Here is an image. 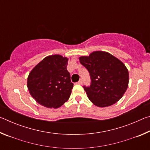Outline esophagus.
<instances>
[{"mask_svg":"<svg viewBox=\"0 0 150 150\" xmlns=\"http://www.w3.org/2000/svg\"><path fill=\"white\" fill-rule=\"evenodd\" d=\"M83 83V80L82 79H81L77 83V84H79V85H82Z\"/></svg>","mask_w":150,"mask_h":150,"instance_id":"34e87169","label":"esophagus"}]
</instances>
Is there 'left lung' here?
<instances>
[{"label":"left lung","mask_w":150,"mask_h":150,"mask_svg":"<svg viewBox=\"0 0 150 150\" xmlns=\"http://www.w3.org/2000/svg\"><path fill=\"white\" fill-rule=\"evenodd\" d=\"M88 70L90 86H83L88 98L99 107L111 106L122 97L128 88V71L124 63L110 54L97 51L79 57Z\"/></svg>","instance_id":"obj_1"}]
</instances>
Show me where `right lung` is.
<instances>
[{
	"instance_id": "right-lung-1",
	"label": "right lung",
	"mask_w": 150,
	"mask_h": 150,
	"mask_svg": "<svg viewBox=\"0 0 150 150\" xmlns=\"http://www.w3.org/2000/svg\"><path fill=\"white\" fill-rule=\"evenodd\" d=\"M68 59L54 55L45 57L30 73L27 86L40 105L57 108L69 99L73 87L67 70Z\"/></svg>"
}]
</instances>
